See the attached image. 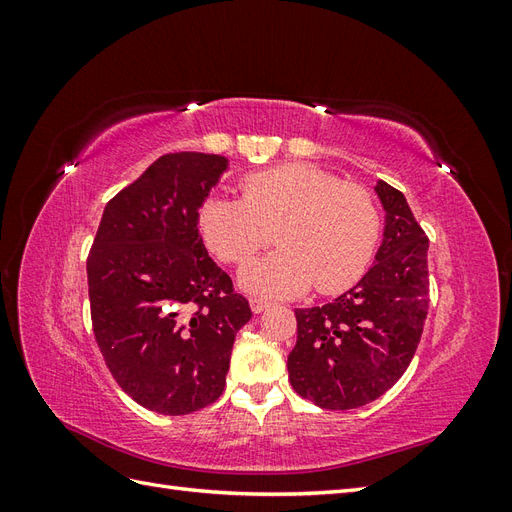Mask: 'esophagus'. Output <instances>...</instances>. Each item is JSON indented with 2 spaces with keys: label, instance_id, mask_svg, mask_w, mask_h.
I'll return each instance as SVG.
<instances>
[{
  "label": "esophagus",
  "instance_id": "obj_1",
  "mask_svg": "<svg viewBox=\"0 0 512 512\" xmlns=\"http://www.w3.org/2000/svg\"><path fill=\"white\" fill-rule=\"evenodd\" d=\"M250 307H252L254 314H260V312H265V309L269 307V301L258 299V297H250Z\"/></svg>",
  "mask_w": 512,
  "mask_h": 512
}]
</instances>
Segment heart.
Segmentation results:
<instances>
[{
	"mask_svg": "<svg viewBox=\"0 0 512 512\" xmlns=\"http://www.w3.org/2000/svg\"><path fill=\"white\" fill-rule=\"evenodd\" d=\"M241 198H205L198 230L226 265H245L277 239L282 250L241 273L252 292L294 297L312 284L320 294L342 292L361 280L376 254L380 211L361 183L312 164H282L243 177Z\"/></svg>",
	"mask_w": 512,
	"mask_h": 512,
	"instance_id": "b5f03b06",
	"label": "heart"
}]
</instances>
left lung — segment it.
<instances>
[{"instance_id":"left-lung-1","label":"left lung","mask_w":512,"mask_h":512,"mask_svg":"<svg viewBox=\"0 0 512 512\" xmlns=\"http://www.w3.org/2000/svg\"><path fill=\"white\" fill-rule=\"evenodd\" d=\"M384 239L363 280L327 305L294 309L297 344L288 380L324 410H352L384 395L404 376L421 342L429 307L425 230L406 196L386 181Z\"/></svg>"}]
</instances>
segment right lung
<instances>
[{
	"label": "right lung",
	"instance_id": "1",
	"mask_svg": "<svg viewBox=\"0 0 512 512\" xmlns=\"http://www.w3.org/2000/svg\"><path fill=\"white\" fill-rule=\"evenodd\" d=\"M228 160L166 153L108 200L87 256L104 363L143 408L179 416L224 393L237 331L252 318L198 235V209Z\"/></svg>",
	"mask_w": 512,
	"mask_h": 512
}]
</instances>
